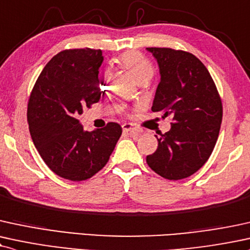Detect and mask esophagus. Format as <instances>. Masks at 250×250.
Listing matches in <instances>:
<instances>
[{"mask_svg": "<svg viewBox=\"0 0 250 250\" xmlns=\"http://www.w3.org/2000/svg\"><path fill=\"white\" fill-rule=\"evenodd\" d=\"M122 130L123 133H134V131H140L136 127H134V125H131V123H125V125H122Z\"/></svg>", "mask_w": 250, "mask_h": 250, "instance_id": "esophagus-1", "label": "esophagus"}]
</instances>
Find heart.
<instances>
[{
    "mask_svg": "<svg viewBox=\"0 0 250 250\" xmlns=\"http://www.w3.org/2000/svg\"><path fill=\"white\" fill-rule=\"evenodd\" d=\"M120 62H121L123 67L133 74L137 83H146L151 79L154 76V67H152L151 62L146 58L143 55L136 51H129V52L123 53L120 57ZM109 80V73L104 72V85H106Z\"/></svg>",
    "mask_w": 250,
    "mask_h": 250,
    "instance_id": "heart-1",
    "label": "heart"
}]
</instances>
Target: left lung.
Instances as JSON below:
<instances>
[{
    "instance_id": "left-lung-1",
    "label": "left lung",
    "mask_w": 250,
    "mask_h": 250,
    "mask_svg": "<svg viewBox=\"0 0 250 250\" xmlns=\"http://www.w3.org/2000/svg\"><path fill=\"white\" fill-rule=\"evenodd\" d=\"M161 73L152 112L172 117L171 129L157 137L146 163L165 179L190 177L214 149L222 121L220 95L206 66L197 57L169 47H146Z\"/></svg>"
}]
</instances>
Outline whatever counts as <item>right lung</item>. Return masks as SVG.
I'll list each match as a JSON object with an SVG mask.
<instances>
[{
  "label": "right lung",
  "mask_w": 250,
  "mask_h": 250,
  "mask_svg": "<svg viewBox=\"0 0 250 250\" xmlns=\"http://www.w3.org/2000/svg\"><path fill=\"white\" fill-rule=\"evenodd\" d=\"M101 50H64L45 65L28 102L32 142L45 164L72 182L99 172L112 155L122 134L119 123L85 131L78 115L101 98L99 67Z\"/></svg>",
  "instance_id": "obj_1"
}]
</instances>
